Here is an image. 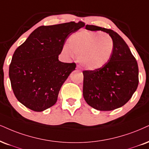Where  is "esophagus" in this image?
<instances>
[{
	"label": "esophagus",
	"mask_w": 149,
	"mask_h": 149,
	"mask_svg": "<svg viewBox=\"0 0 149 149\" xmlns=\"http://www.w3.org/2000/svg\"><path fill=\"white\" fill-rule=\"evenodd\" d=\"M77 70H78L81 71V67H80V66H79V65L77 66Z\"/></svg>",
	"instance_id": "34e87169"
}]
</instances>
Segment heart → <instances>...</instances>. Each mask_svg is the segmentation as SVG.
<instances>
[{
	"label": "heart",
	"mask_w": 149,
	"mask_h": 149,
	"mask_svg": "<svg viewBox=\"0 0 149 149\" xmlns=\"http://www.w3.org/2000/svg\"><path fill=\"white\" fill-rule=\"evenodd\" d=\"M114 50V41L107 33L82 30L70 36L68 45L62 52L69 58L74 55L89 70L102 68L111 60Z\"/></svg>",
	"instance_id": "1"
}]
</instances>
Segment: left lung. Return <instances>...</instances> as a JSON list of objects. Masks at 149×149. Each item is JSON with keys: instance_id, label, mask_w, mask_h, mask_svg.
<instances>
[{"instance_id": "8db88e82", "label": "left lung", "mask_w": 149, "mask_h": 149, "mask_svg": "<svg viewBox=\"0 0 149 149\" xmlns=\"http://www.w3.org/2000/svg\"><path fill=\"white\" fill-rule=\"evenodd\" d=\"M86 29L109 34L114 41V50L111 60L102 68L83 72L84 100L98 111H109L122 107L138 86L137 61L126 42L115 31L92 25H86Z\"/></svg>"}]
</instances>
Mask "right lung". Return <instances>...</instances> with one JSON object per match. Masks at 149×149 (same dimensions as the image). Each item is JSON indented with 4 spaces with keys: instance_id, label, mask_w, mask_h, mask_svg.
Wrapping results in <instances>:
<instances>
[{
    "instance_id": "obj_1",
    "label": "right lung",
    "mask_w": 149,
    "mask_h": 149,
    "mask_svg": "<svg viewBox=\"0 0 149 149\" xmlns=\"http://www.w3.org/2000/svg\"><path fill=\"white\" fill-rule=\"evenodd\" d=\"M85 26L82 21L40 26L16 49L9 69L11 85L18 101L41 112L54 105L59 91L76 68L58 60L68 38Z\"/></svg>"
}]
</instances>
